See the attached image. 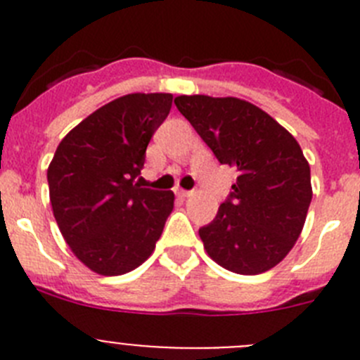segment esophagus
<instances>
[{"label":"esophagus","instance_id":"1","mask_svg":"<svg viewBox=\"0 0 360 360\" xmlns=\"http://www.w3.org/2000/svg\"><path fill=\"white\" fill-rule=\"evenodd\" d=\"M176 195L180 196V198H189V196L193 195V191H186V189H176Z\"/></svg>","mask_w":360,"mask_h":360}]
</instances>
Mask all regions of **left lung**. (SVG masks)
Segmentation results:
<instances>
[{"instance_id":"obj_1","label":"left lung","mask_w":360,"mask_h":360,"mask_svg":"<svg viewBox=\"0 0 360 360\" xmlns=\"http://www.w3.org/2000/svg\"><path fill=\"white\" fill-rule=\"evenodd\" d=\"M174 104L219 164L238 169L229 200L198 231L203 249L236 274L266 272L290 252L310 207V165L301 146L241 98L178 95Z\"/></svg>"}]
</instances>
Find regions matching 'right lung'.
<instances>
[{
    "instance_id": "add662e5",
    "label": "right lung",
    "mask_w": 360,
    "mask_h": 360,
    "mask_svg": "<svg viewBox=\"0 0 360 360\" xmlns=\"http://www.w3.org/2000/svg\"><path fill=\"white\" fill-rule=\"evenodd\" d=\"M171 94H129L98 108L57 146L49 165L50 203L63 238L101 276L148 259L174 205L173 191L136 184Z\"/></svg>"
}]
</instances>
